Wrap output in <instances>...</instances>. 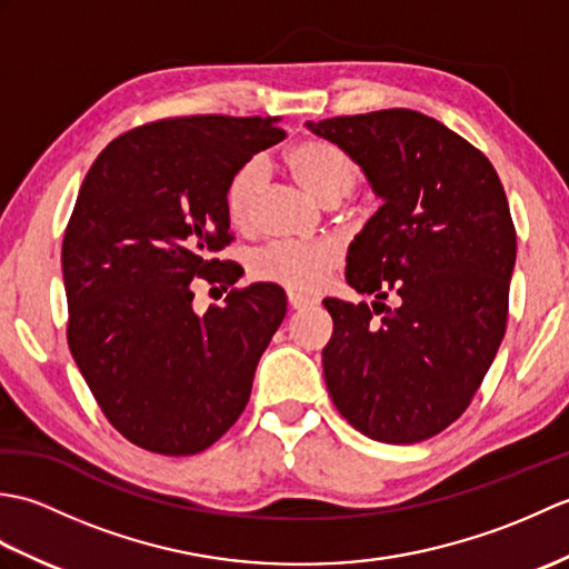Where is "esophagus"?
Returning <instances> with one entry per match:
<instances>
[{
	"label": "esophagus",
	"instance_id": "34e87169",
	"mask_svg": "<svg viewBox=\"0 0 569 569\" xmlns=\"http://www.w3.org/2000/svg\"><path fill=\"white\" fill-rule=\"evenodd\" d=\"M318 300L316 298H310V296H303V293H288V306H291L293 310H300V308H310V306H316Z\"/></svg>",
	"mask_w": 569,
	"mask_h": 569
}]
</instances>
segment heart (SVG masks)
<instances>
[{"label":"heart","instance_id":"heart-1","mask_svg":"<svg viewBox=\"0 0 569 569\" xmlns=\"http://www.w3.org/2000/svg\"><path fill=\"white\" fill-rule=\"evenodd\" d=\"M288 166H291L298 183L303 186L312 198L320 202H340L355 190L359 171L355 161L335 143L310 139L300 141L288 151ZM266 171L259 159H251L239 166L229 178L224 190V208L229 220L237 227H247L257 210L259 192L263 188ZM342 259L340 247L332 239L316 241H269V244L251 253V273L288 291L310 293L325 281Z\"/></svg>","mask_w":569,"mask_h":569}]
</instances>
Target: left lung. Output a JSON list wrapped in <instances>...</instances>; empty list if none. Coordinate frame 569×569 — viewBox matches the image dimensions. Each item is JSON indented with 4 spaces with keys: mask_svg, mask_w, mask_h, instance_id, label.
I'll list each match as a JSON object with an SVG mask.
<instances>
[{
    "mask_svg": "<svg viewBox=\"0 0 569 569\" xmlns=\"http://www.w3.org/2000/svg\"><path fill=\"white\" fill-rule=\"evenodd\" d=\"M352 159L381 198L347 251L367 303L325 298L322 349L337 410L367 438L413 445L465 413L509 318L516 229L493 166L438 119L379 110L306 122ZM391 295L397 308L380 303Z\"/></svg>",
    "mask_w": 569,
    "mask_h": 569,
    "instance_id": "1",
    "label": "left lung"
}]
</instances>
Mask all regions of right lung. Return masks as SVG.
I'll return each instance as SVG.
<instances>
[{"label": "right lung", "instance_id": "add662e5", "mask_svg": "<svg viewBox=\"0 0 569 569\" xmlns=\"http://www.w3.org/2000/svg\"><path fill=\"white\" fill-rule=\"evenodd\" d=\"M261 117H176L114 139L82 180L63 237L70 355L107 420L143 450L202 452L247 408L286 318L276 283L192 310V278L237 283L224 190L286 137Z\"/></svg>", "mask_w": 569, "mask_h": 569}]
</instances>
